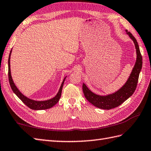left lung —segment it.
I'll list each match as a JSON object with an SVG mask.
<instances>
[{
  "label": "left lung",
  "instance_id": "left-lung-1",
  "mask_svg": "<svg viewBox=\"0 0 151 151\" xmlns=\"http://www.w3.org/2000/svg\"><path fill=\"white\" fill-rule=\"evenodd\" d=\"M126 32L135 45L137 58L132 73L123 87L116 92H115L114 93L106 96H101L91 91L85 84H83L82 85L83 92H84L86 99L90 103L99 108L104 109V110H110V109L119 106L125 101L127 100L130 96H132L136 89L139 73L142 67V56L141 54L138 43H137L136 38L130 32H128L127 30H126Z\"/></svg>",
  "mask_w": 151,
  "mask_h": 151
}]
</instances>
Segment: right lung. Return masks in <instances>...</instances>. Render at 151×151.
Segmentation results:
<instances>
[{"instance_id":"1","label":"right lung","mask_w":151,"mask_h":151,"mask_svg":"<svg viewBox=\"0 0 151 151\" xmlns=\"http://www.w3.org/2000/svg\"><path fill=\"white\" fill-rule=\"evenodd\" d=\"M11 53H12V50L10 51V53H9V58H8V78H9V84H10L11 88L12 89V91H14V93L21 99L22 102H23L24 104H26L28 108H30V109H32V110H46V109H49L54 106L60 100L61 95H62V91L63 83H64V81H65L66 77L64 78L62 84H61L59 91L54 97L49 99V100L43 101H37L32 100V99H30L29 98L27 97L26 96H24V95H22L21 93L19 91L17 88L16 87V86L15 85L14 81H13V79L12 78V75H11V70H10Z\"/></svg>"}]
</instances>
